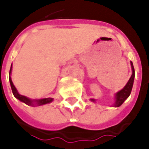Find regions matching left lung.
<instances>
[{"mask_svg":"<svg viewBox=\"0 0 149 149\" xmlns=\"http://www.w3.org/2000/svg\"><path fill=\"white\" fill-rule=\"evenodd\" d=\"M131 67H132V71L133 74L131 75V77L129 79V80L128 81L127 84L123 87V89H121L120 91H118L117 94L115 95V102H114V107H119L123 104L125 100L128 99L130 94H131V91H132V88H133V84H134V68L133 65V63L131 62ZM91 101L95 102V100L94 99H91Z\"/></svg>","mask_w":149,"mask_h":149,"instance_id":"8db88e82","label":"left lung"}]
</instances>
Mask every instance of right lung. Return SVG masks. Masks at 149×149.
Returning <instances> with one entry per match:
<instances>
[{
    "label": "right lung",
    "instance_id": "obj_1",
    "mask_svg": "<svg viewBox=\"0 0 149 149\" xmlns=\"http://www.w3.org/2000/svg\"><path fill=\"white\" fill-rule=\"evenodd\" d=\"M11 68H12V65H11L10 70V72H11ZM9 80H10V87H11L12 93H13V95H14L16 99H18L20 101H21V102L26 104L27 105H43V104H49V103L53 101V99H52V98H46V99H41V100H31V99L27 98V97L24 96V95H20V94L18 93L17 89H15V85L13 84V83H12V80H11L10 77L9 78Z\"/></svg>",
    "mask_w": 149,
    "mask_h": 149
}]
</instances>
